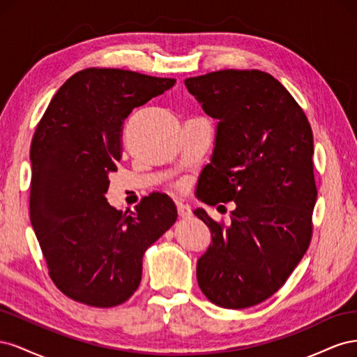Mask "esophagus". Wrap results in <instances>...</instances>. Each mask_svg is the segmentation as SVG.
<instances>
[{
	"instance_id": "1",
	"label": "esophagus",
	"mask_w": 357,
	"mask_h": 357,
	"mask_svg": "<svg viewBox=\"0 0 357 357\" xmlns=\"http://www.w3.org/2000/svg\"><path fill=\"white\" fill-rule=\"evenodd\" d=\"M177 211H178V215L181 219H189L192 215V211H190V207L188 204H183V202H177Z\"/></svg>"
}]
</instances>
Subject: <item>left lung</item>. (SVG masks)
I'll use <instances>...</instances> for the list:
<instances>
[{
	"label": "left lung",
	"instance_id": "1",
	"mask_svg": "<svg viewBox=\"0 0 357 357\" xmlns=\"http://www.w3.org/2000/svg\"><path fill=\"white\" fill-rule=\"evenodd\" d=\"M185 84L218 121L197 197L208 205L235 202L229 226L193 211L211 231L197 264L198 284L215 305L253 307L286 283L311 241L317 199L311 126L294 96L264 71L222 70Z\"/></svg>",
	"mask_w": 357,
	"mask_h": 357
}]
</instances>
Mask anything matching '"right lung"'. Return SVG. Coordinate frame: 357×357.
<instances>
[{
  "mask_svg": "<svg viewBox=\"0 0 357 357\" xmlns=\"http://www.w3.org/2000/svg\"><path fill=\"white\" fill-rule=\"evenodd\" d=\"M176 79L117 68H86L63 83L31 143L29 214L52 282L82 304H123L142 282L143 256L177 219L164 193L134 211L107 202L122 158L123 121Z\"/></svg>",
  "mask_w": 357,
  "mask_h": 357,
  "instance_id": "right-lung-1",
  "label": "right lung"
}]
</instances>
